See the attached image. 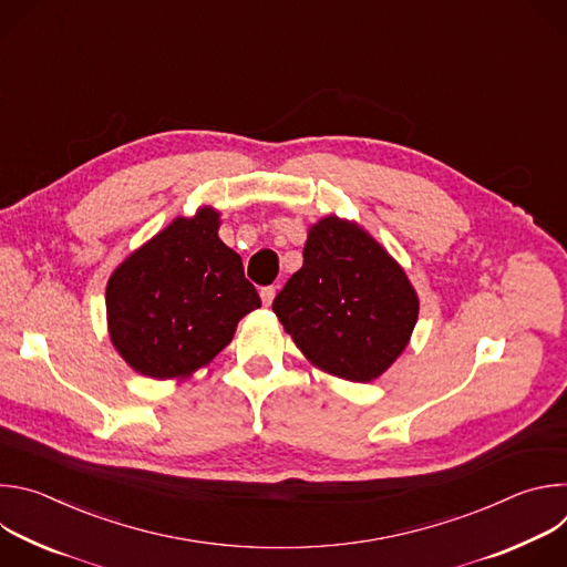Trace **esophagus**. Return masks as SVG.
<instances>
[{"label": "esophagus", "instance_id": "1", "mask_svg": "<svg viewBox=\"0 0 567 567\" xmlns=\"http://www.w3.org/2000/svg\"><path fill=\"white\" fill-rule=\"evenodd\" d=\"M260 298H262L265 307H269V305L274 302V298H276V287H262V291H260Z\"/></svg>", "mask_w": 567, "mask_h": 567}]
</instances>
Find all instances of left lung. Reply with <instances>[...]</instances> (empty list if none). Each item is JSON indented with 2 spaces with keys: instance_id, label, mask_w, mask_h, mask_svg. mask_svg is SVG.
<instances>
[{
  "instance_id": "1",
  "label": "left lung",
  "mask_w": 567,
  "mask_h": 567,
  "mask_svg": "<svg viewBox=\"0 0 567 567\" xmlns=\"http://www.w3.org/2000/svg\"><path fill=\"white\" fill-rule=\"evenodd\" d=\"M274 311L311 365L368 383L411 343L420 298L363 226L328 215L309 226L302 267L276 296Z\"/></svg>"
}]
</instances>
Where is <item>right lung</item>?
<instances>
[{
	"label": "right lung",
	"instance_id": "right-lung-1",
	"mask_svg": "<svg viewBox=\"0 0 567 567\" xmlns=\"http://www.w3.org/2000/svg\"><path fill=\"white\" fill-rule=\"evenodd\" d=\"M219 210L175 217L110 276L107 330L123 361L150 379H188L260 307L241 258L219 239Z\"/></svg>",
	"mask_w": 567,
	"mask_h": 567
}]
</instances>
